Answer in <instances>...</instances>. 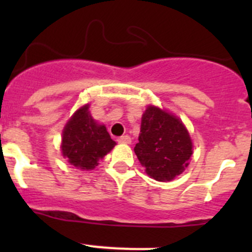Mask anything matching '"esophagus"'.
<instances>
[{
  "instance_id": "34e87169",
  "label": "esophagus",
  "mask_w": 252,
  "mask_h": 252,
  "mask_svg": "<svg viewBox=\"0 0 252 252\" xmlns=\"http://www.w3.org/2000/svg\"><path fill=\"white\" fill-rule=\"evenodd\" d=\"M118 142H122V144H130L131 138L129 135H123L121 138H118Z\"/></svg>"
}]
</instances>
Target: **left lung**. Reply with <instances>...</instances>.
I'll list each match as a JSON object with an SVG mask.
<instances>
[{
	"label": "left lung",
	"instance_id": "8db88e82",
	"mask_svg": "<svg viewBox=\"0 0 252 252\" xmlns=\"http://www.w3.org/2000/svg\"><path fill=\"white\" fill-rule=\"evenodd\" d=\"M134 151L150 177L171 182L189 166L192 141L179 118L149 106L142 114L139 142Z\"/></svg>",
	"mask_w": 252,
	"mask_h": 252
}]
</instances>
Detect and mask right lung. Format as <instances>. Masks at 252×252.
Masks as SVG:
<instances>
[{"label": "right lung", "instance_id": "1", "mask_svg": "<svg viewBox=\"0 0 252 252\" xmlns=\"http://www.w3.org/2000/svg\"><path fill=\"white\" fill-rule=\"evenodd\" d=\"M103 124H97L89 112V105L83 106L70 117L62 134V155L72 166L90 171L114 147Z\"/></svg>", "mask_w": 252, "mask_h": 252}]
</instances>
